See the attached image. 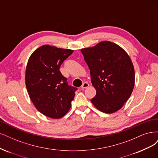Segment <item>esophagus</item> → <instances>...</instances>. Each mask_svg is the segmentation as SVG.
Segmentation results:
<instances>
[{
    "label": "esophagus",
    "instance_id": "1",
    "mask_svg": "<svg viewBox=\"0 0 158 158\" xmlns=\"http://www.w3.org/2000/svg\"><path fill=\"white\" fill-rule=\"evenodd\" d=\"M89 86V84L87 82H85L83 83L82 85H81V89H86Z\"/></svg>",
    "mask_w": 158,
    "mask_h": 158
}]
</instances>
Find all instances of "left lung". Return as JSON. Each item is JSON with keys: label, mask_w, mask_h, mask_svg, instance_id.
Returning a JSON list of instances; mask_svg holds the SVG:
<instances>
[{"label": "left lung", "mask_w": 158, "mask_h": 158, "mask_svg": "<svg viewBox=\"0 0 158 158\" xmlns=\"http://www.w3.org/2000/svg\"><path fill=\"white\" fill-rule=\"evenodd\" d=\"M81 51L96 91L91 102L102 112H116L128 100L134 89L135 69L129 56L118 44L108 40Z\"/></svg>", "instance_id": "8db88e82"}]
</instances>
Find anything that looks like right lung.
I'll return each instance as SVG.
<instances>
[{
  "label": "right lung",
  "instance_id": "obj_1",
  "mask_svg": "<svg viewBox=\"0 0 158 158\" xmlns=\"http://www.w3.org/2000/svg\"><path fill=\"white\" fill-rule=\"evenodd\" d=\"M73 52V50L44 44L28 60L25 85L29 98L37 110L48 118H62L72 106L77 89L68 85L59 69Z\"/></svg>",
  "mask_w": 158,
  "mask_h": 158
}]
</instances>
